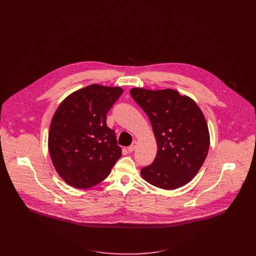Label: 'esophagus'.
I'll list each match as a JSON object with an SVG mask.
<instances>
[{
  "label": "esophagus",
  "mask_w": 256,
  "mask_h": 256,
  "mask_svg": "<svg viewBox=\"0 0 256 256\" xmlns=\"http://www.w3.org/2000/svg\"><path fill=\"white\" fill-rule=\"evenodd\" d=\"M137 141H134L130 146H128V150L129 152H133V150H136V148H137Z\"/></svg>",
  "instance_id": "esophagus-1"
}]
</instances>
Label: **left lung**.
I'll return each mask as SVG.
<instances>
[{
    "mask_svg": "<svg viewBox=\"0 0 256 256\" xmlns=\"http://www.w3.org/2000/svg\"><path fill=\"white\" fill-rule=\"evenodd\" d=\"M130 94L148 115L158 144L156 156L141 170L142 176L168 190L189 182L202 166L210 146L202 111L190 98L174 90L134 88Z\"/></svg>",
    "mask_w": 256,
    "mask_h": 256,
    "instance_id": "left-lung-1",
    "label": "left lung"
}]
</instances>
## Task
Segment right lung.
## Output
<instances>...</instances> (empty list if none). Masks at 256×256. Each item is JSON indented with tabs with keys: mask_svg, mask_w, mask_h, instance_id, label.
I'll return each instance as SVG.
<instances>
[{
	"mask_svg": "<svg viewBox=\"0 0 256 256\" xmlns=\"http://www.w3.org/2000/svg\"><path fill=\"white\" fill-rule=\"evenodd\" d=\"M123 92L121 88L90 84L70 94L56 110L48 148L58 174L76 188L106 180L121 156L106 114Z\"/></svg>",
	"mask_w": 256,
	"mask_h": 256,
	"instance_id": "1",
	"label": "right lung"
}]
</instances>
